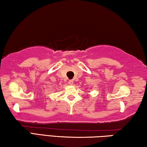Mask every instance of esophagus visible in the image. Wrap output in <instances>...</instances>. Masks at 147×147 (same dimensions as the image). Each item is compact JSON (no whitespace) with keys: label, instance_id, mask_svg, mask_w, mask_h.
<instances>
[{"label":"esophagus","instance_id":"1","mask_svg":"<svg viewBox=\"0 0 147 147\" xmlns=\"http://www.w3.org/2000/svg\"><path fill=\"white\" fill-rule=\"evenodd\" d=\"M73 83H74L73 80H69V84L70 85H73Z\"/></svg>","mask_w":147,"mask_h":147}]
</instances>
